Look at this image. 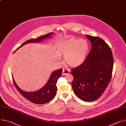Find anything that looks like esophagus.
Instances as JSON below:
<instances>
[{
  "label": "esophagus",
  "mask_w": 126,
  "mask_h": 126,
  "mask_svg": "<svg viewBox=\"0 0 126 126\" xmlns=\"http://www.w3.org/2000/svg\"><path fill=\"white\" fill-rule=\"evenodd\" d=\"M70 72V70L68 69H65L64 68L63 69V71H62V74L63 75H68L69 74Z\"/></svg>",
  "instance_id": "esophagus-1"
}]
</instances>
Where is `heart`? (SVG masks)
<instances>
[{
	"label": "heart",
	"mask_w": 126,
	"mask_h": 126,
	"mask_svg": "<svg viewBox=\"0 0 126 126\" xmlns=\"http://www.w3.org/2000/svg\"><path fill=\"white\" fill-rule=\"evenodd\" d=\"M89 49V44L84 39L70 38L61 41L58 45L59 55L65 57V62L71 67L79 66L84 62ZM57 59H60L59 57Z\"/></svg>",
	"instance_id": "1"
}]
</instances>
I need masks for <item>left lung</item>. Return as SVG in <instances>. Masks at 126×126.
<instances>
[{
  "mask_svg": "<svg viewBox=\"0 0 126 126\" xmlns=\"http://www.w3.org/2000/svg\"><path fill=\"white\" fill-rule=\"evenodd\" d=\"M86 36L91 41L92 48L84 62L71 70L72 87L78 98L91 102L101 96L110 82L113 58L110 47L102 39Z\"/></svg>",
  "mask_w": 126,
  "mask_h": 126,
  "instance_id": "left-lung-1",
  "label": "left lung"
}]
</instances>
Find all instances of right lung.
Wrapping results in <instances>:
<instances>
[{"instance_id":"1","label":"right lung","mask_w":126,"mask_h":126,"mask_svg":"<svg viewBox=\"0 0 126 126\" xmlns=\"http://www.w3.org/2000/svg\"><path fill=\"white\" fill-rule=\"evenodd\" d=\"M53 34V32H51L44 36L39 37L36 39H31L25 41L24 43L15 50L14 53L16 50H18L25 45L30 43H40L42 40L45 39L49 38ZM62 72V68L54 71L50 75L49 79L46 84L39 90L34 92H25L22 90L16 84L13 77V79L16 88L23 97L32 103L41 104L47 103L51 101L56 96L57 89L56 83L59 78L61 77Z\"/></svg>"}]
</instances>
